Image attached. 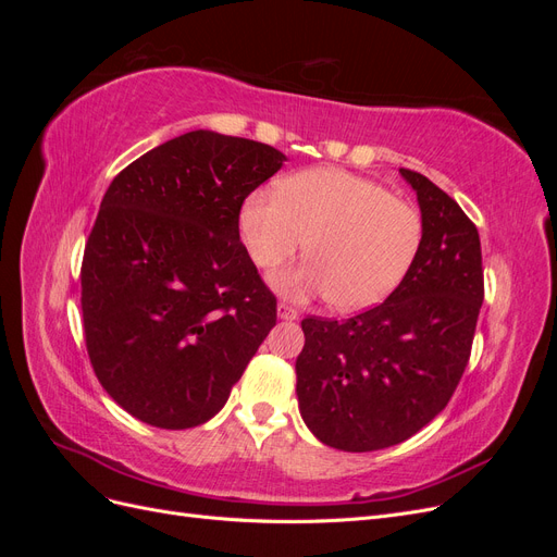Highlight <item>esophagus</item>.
Wrapping results in <instances>:
<instances>
[{
	"instance_id": "34e87169",
	"label": "esophagus",
	"mask_w": 557,
	"mask_h": 557,
	"mask_svg": "<svg viewBox=\"0 0 557 557\" xmlns=\"http://www.w3.org/2000/svg\"><path fill=\"white\" fill-rule=\"evenodd\" d=\"M299 313H297V309H293V307H288V305H278V318L281 320H295Z\"/></svg>"
}]
</instances>
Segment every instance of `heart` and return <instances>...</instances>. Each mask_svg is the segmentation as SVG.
Instances as JSON below:
<instances>
[{
	"mask_svg": "<svg viewBox=\"0 0 557 557\" xmlns=\"http://www.w3.org/2000/svg\"><path fill=\"white\" fill-rule=\"evenodd\" d=\"M250 260L274 269L307 242L309 260L272 276L288 299L327 295L358 311L379 305L411 269L423 244L420 211L385 185L344 170L297 172L278 193H252L239 218Z\"/></svg>",
	"mask_w": 557,
	"mask_h": 557,
	"instance_id": "heart-1",
	"label": "heart"
}]
</instances>
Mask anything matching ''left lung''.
<instances>
[{"label": "left lung", "mask_w": 557, "mask_h": 557, "mask_svg": "<svg viewBox=\"0 0 557 557\" xmlns=\"http://www.w3.org/2000/svg\"><path fill=\"white\" fill-rule=\"evenodd\" d=\"M399 174L423 218V244L407 276L374 309L301 320L299 413L320 442L348 453L407 442L444 411L483 305L476 225L428 176Z\"/></svg>", "instance_id": "obj_1"}]
</instances>
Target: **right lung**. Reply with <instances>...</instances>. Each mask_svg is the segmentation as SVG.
<instances>
[{
	"instance_id": "right-lung-1",
	"label": "right lung",
	"mask_w": 557,
	"mask_h": 557,
	"mask_svg": "<svg viewBox=\"0 0 557 557\" xmlns=\"http://www.w3.org/2000/svg\"><path fill=\"white\" fill-rule=\"evenodd\" d=\"M283 162L267 144L195 129L111 181L83 252V330L99 383L141 423H207L276 325L239 211Z\"/></svg>"
}]
</instances>
